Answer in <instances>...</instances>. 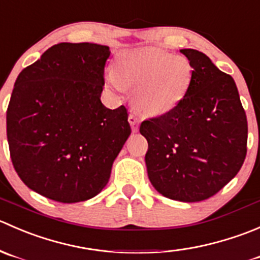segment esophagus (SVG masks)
<instances>
[{
  "label": "esophagus",
  "instance_id": "obj_1",
  "mask_svg": "<svg viewBox=\"0 0 260 260\" xmlns=\"http://www.w3.org/2000/svg\"><path fill=\"white\" fill-rule=\"evenodd\" d=\"M129 122L131 125V130L134 131V133H136V131L139 130V119L136 115L134 114H130L129 115Z\"/></svg>",
  "mask_w": 260,
  "mask_h": 260
}]
</instances>
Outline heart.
Here are the masks:
<instances>
[{"mask_svg":"<svg viewBox=\"0 0 260 260\" xmlns=\"http://www.w3.org/2000/svg\"><path fill=\"white\" fill-rule=\"evenodd\" d=\"M193 68L186 56L154 49L126 50L117 55L106 84L116 91L133 89V104L151 116L178 106L191 86Z\"/></svg>","mask_w":260,"mask_h":260,"instance_id":"b5f03b06","label":"heart"}]
</instances>
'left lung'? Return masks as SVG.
Segmentation results:
<instances>
[{
	"label": "left lung",
	"mask_w": 260,
	"mask_h": 260,
	"mask_svg": "<svg viewBox=\"0 0 260 260\" xmlns=\"http://www.w3.org/2000/svg\"><path fill=\"white\" fill-rule=\"evenodd\" d=\"M193 68L186 97L172 111L145 120L148 176L171 200L210 199L240 171L246 155L248 122L233 77L206 54L182 49Z\"/></svg>",
	"instance_id": "obj_1"
}]
</instances>
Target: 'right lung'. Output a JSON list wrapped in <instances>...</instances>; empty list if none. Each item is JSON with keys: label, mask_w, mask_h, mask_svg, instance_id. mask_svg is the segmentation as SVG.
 <instances>
[{"label": "right lung", "mask_w": 260, "mask_h": 260, "mask_svg": "<svg viewBox=\"0 0 260 260\" xmlns=\"http://www.w3.org/2000/svg\"><path fill=\"white\" fill-rule=\"evenodd\" d=\"M106 45L60 43L21 71L6 112L12 164L32 191L61 204L104 189L131 134L127 110L102 105Z\"/></svg>", "instance_id": "1"}]
</instances>
